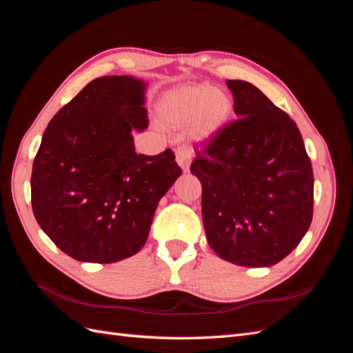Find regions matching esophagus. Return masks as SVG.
I'll use <instances>...</instances> for the list:
<instances>
[{
    "mask_svg": "<svg viewBox=\"0 0 353 353\" xmlns=\"http://www.w3.org/2000/svg\"><path fill=\"white\" fill-rule=\"evenodd\" d=\"M175 159L176 163L181 166L184 172H188L190 165H191V152L187 147H178L175 150Z\"/></svg>",
    "mask_w": 353,
    "mask_h": 353,
    "instance_id": "34e87169",
    "label": "esophagus"
}]
</instances>
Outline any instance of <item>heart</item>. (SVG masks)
Wrapping results in <instances>:
<instances>
[{"instance_id":"obj_1","label":"heart","mask_w":353,"mask_h":353,"mask_svg":"<svg viewBox=\"0 0 353 353\" xmlns=\"http://www.w3.org/2000/svg\"><path fill=\"white\" fill-rule=\"evenodd\" d=\"M234 110L228 94L212 85H190L168 92L159 103V114L169 126H187L199 140L216 135Z\"/></svg>"}]
</instances>
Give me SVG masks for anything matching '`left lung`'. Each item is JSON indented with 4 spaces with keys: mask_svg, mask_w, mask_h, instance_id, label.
<instances>
[{
    "mask_svg": "<svg viewBox=\"0 0 353 353\" xmlns=\"http://www.w3.org/2000/svg\"><path fill=\"white\" fill-rule=\"evenodd\" d=\"M237 121L196 150L208 243L219 258L249 268L279 263L312 221L314 174L301 131L245 81H227Z\"/></svg>",
    "mask_w": 353,
    "mask_h": 353,
    "instance_id": "obj_1",
    "label": "left lung"
}]
</instances>
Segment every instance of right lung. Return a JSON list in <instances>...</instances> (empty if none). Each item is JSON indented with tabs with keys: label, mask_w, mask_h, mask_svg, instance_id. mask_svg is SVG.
<instances>
[{
	"label": "right lung",
	"mask_w": 353,
	"mask_h": 353,
	"mask_svg": "<svg viewBox=\"0 0 353 353\" xmlns=\"http://www.w3.org/2000/svg\"><path fill=\"white\" fill-rule=\"evenodd\" d=\"M145 82L91 81L42 135L30 176L32 210L57 248L81 262L112 263L141 250L159 200L183 170L170 148L137 154L148 126Z\"/></svg>",
	"instance_id": "right-lung-1"
}]
</instances>
